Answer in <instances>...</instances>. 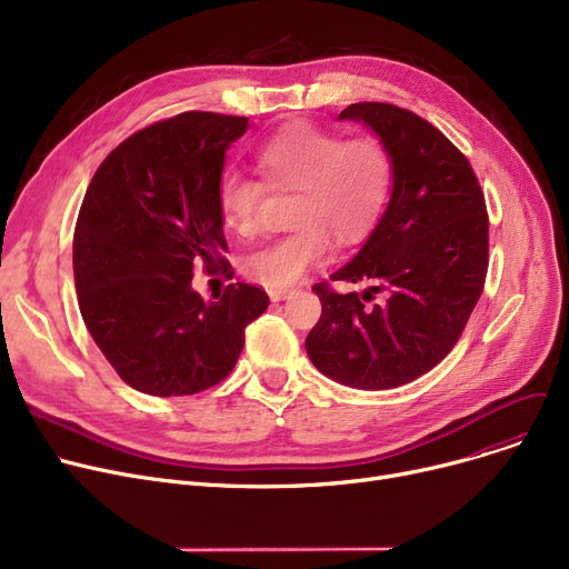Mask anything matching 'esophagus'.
Here are the masks:
<instances>
[{
	"label": "esophagus",
	"instance_id": "esophagus-1",
	"mask_svg": "<svg viewBox=\"0 0 569 569\" xmlns=\"http://www.w3.org/2000/svg\"><path fill=\"white\" fill-rule=\"evenodd\" d=\"M295 290L292 288H269V300L272 302H281L286 297H290Z\"/></svg>",
	"mask_w": 569,
	"mask_h": 569
}]
</instances>
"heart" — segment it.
Listing matches in <instances>:
<instances>
[{
  "label": "heart",
  "instance_id": "obj_1",
  "mask_svg": "<svg viewBox=\"0 0 569 569\" xmlns=\"http://www.w3.org/2000/svg\"><path fill=\"white\" fill-rule=\"evenodd\" d=\"M256 168L269 189L297 191L290 212L295 232L244 260V272L267 288H290L339 247L357 244L373 228L392 189V154L378 138L346 140L335 131L292 127L262 142ZM262 187L226 174L219 209L226 226L244 239L260 230Z\"/></svg>",
  "mask_w": 569,
  "mask_h": 569
}]
</instances>
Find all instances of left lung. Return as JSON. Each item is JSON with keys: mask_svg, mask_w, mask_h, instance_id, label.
Masks as SVG:
<instances>
[{"mask_svg": "<svg viewBox=\"0 0 569 569\" xmlns=\"http://www.w3.org/2000/svg\"><path fill=\"white\" fill-rule=\"evenodd\" d=\"M339 119L367 124L392 154V196L365 247L313 286L322 313L305 346L313 367L357 390H392L431 371L455 348L482 295L489 217L459 149L420 114L352 103Z\"/></svg>", "mask_w": 569, "mask_h": 569, "instance_id": "1", "label": "left lung"}]
</instances>
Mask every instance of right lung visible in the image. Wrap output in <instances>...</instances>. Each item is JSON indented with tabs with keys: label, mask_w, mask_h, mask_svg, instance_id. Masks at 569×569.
Returning <instances> with one entry per match:
<instances>
[{
	"label": "right lung",
	"mask_w": 569,
	"mask_h": 569,
	"mask_svg": "<svg viewBox=\"0 0 569 569\" xmlns=\"http://www.w3.org/2000/svg\"><path fill=\"white\" fill-rule=\"evenodd\" d=\"M247 117L182 112L117 144L89 184L73 232L82 320L110 367L152 397L221 382L264 309L262 288L230 283L217 302L193 290V264L230 269L219 184Z\"/></svg>",
	"instance_id": "add662e5"
}]
</instances>
